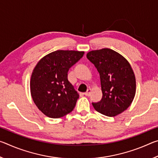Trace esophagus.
Masks as SVG:
<instances>
[{
    "label": "esophagus",
    "mask_w": 158,
    "mask_h": 158,
    "mask_svg": "<svg viewBox=\"0 0 158 158\" xmlns=\"http://www.w3.org/2000/svg\"><path fill=\"white\" fill-rule=\"evenodd\" d=\"M90 93H91V89H88L87 91L85 92V93H84V95H85V96H90Z\"/></svg>",
    "instance_id": "34e87169"
}]
</instances>
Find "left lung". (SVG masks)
Wrapping results in <instances>:
<instances>
[{
	"label": "left lung",
	"instance_id": "1",
	"mask_svg": "<svg viewBox=\"0 0 158 158\" xmlns=\"http://www.w3.org/2000/svg\"><path fill=\"white\" fill-rule=\"evenodd\" d=\"M86 57L100 73L102 98L93 102L102 114L116 116L129 107L136 93V79L128 61L115 51L102 49L91 51Z\"/></svg>",
	"mask_w": 158,
	"mask_h": 158
}]
</instances>
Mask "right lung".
Returning <instances> with one entry per match:
<instances>
[{
  "label": "right lung",
  "instance_id": "add662e5",
  "mask_svg": "<svg viewBox=\"0 0 158 158\" xmlns=\"http://www.w3.org/2000/svg\"><path fill=\"white\" fill-rule=\"evenodd\" d=\"M84 54L78 51L57 50L45 56L35 67L30 82L31 96L47 116L58 118L74 109L79 95L68 81V73Z\"/></svg>",
  "mask_w": 158,
  "mask_h": 158
}]
</instances>
